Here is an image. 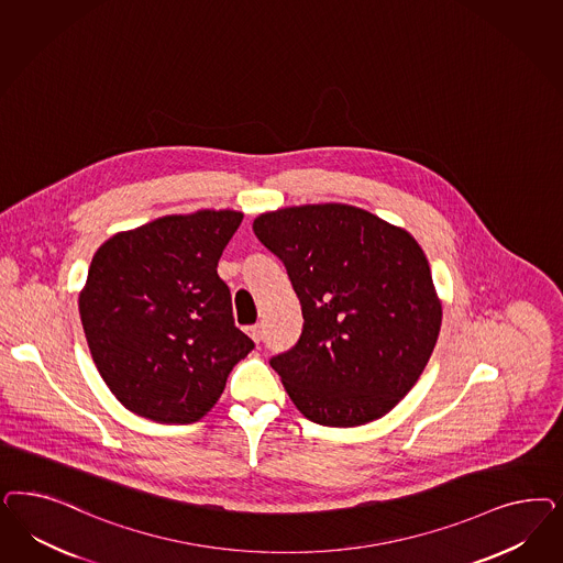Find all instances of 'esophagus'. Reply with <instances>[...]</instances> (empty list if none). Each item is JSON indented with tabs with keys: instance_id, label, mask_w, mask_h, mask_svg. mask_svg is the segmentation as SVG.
I'll list each match as a JSON object with an SVG mask.
<instances>
[{
	"instance_id": "34e87169",
	"label": "esophagus",
	"mask_w": 563,
	"mask_h": 563,
	"mask_svg": "<svg viewBox=\"0 0 563 563\" xmlns=\"http://www.w3.org/2000/svg\"><path fill=\"white\" fill-rule=\"evenodd\" d=\"M246 333H249V335L253 338L254 342L258 344V342H261V338H263V327L258 325V323H254V325L246 329Z\"/></svg>"
}]
</instances>
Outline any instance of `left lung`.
Here are the masks:
<instances>
[{
  "label": "left lung",
  "mask_w": 563,
  "mask_h": 563,
  "mask_svg": "<svg viewBox=\"0 0 563 563\" xmlns=\"http://www.w3.org/2000/svg\"><path fill=\"white\" fill-rule=\"evenodd\" d=\"M253 230L302 309L300 340L269 361L294 406L323 427L385 417L415 387L441 329L417 240L342 202L263 213Z\"/></svg>",
  "instance_id": "obj_1"
}]
</instances>
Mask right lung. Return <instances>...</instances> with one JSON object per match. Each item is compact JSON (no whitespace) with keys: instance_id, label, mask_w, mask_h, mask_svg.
Wrapping results in <instances>:
<instances>
[{"instance_id":"obj_1","label":"right lung","mask_w":563,"mask_h":563,"mask_svg":"<svg viewBox=\"0 0 563 563\" xmlns=\"http://www.w3.org/2000/svg\"><path fill=\"white\" fill-rule=\"evenodd\" d=\"M240 221L230 209L167 216L109 238L92 256L78 298L82 329L97 371L130 412L197 422L253 350L218 275Z\"/></svg>"}]
</instances>
